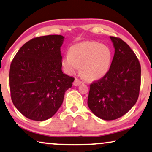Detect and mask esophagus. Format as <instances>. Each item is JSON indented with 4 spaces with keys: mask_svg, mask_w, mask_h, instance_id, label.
<instances>
[{
    "mask_svg": "<svg viewBox=\"0 0 152 152\" xmlns=\"http://www.w3.org/2000/svg\"><path fill=\"white\" fill-rule=\"evenodd\" d=\"M82 83V82L80 81V80H79L78 79H77V78H75V80L74 82H73V85L74 86H79L80 84Z\"/></svg>",
    "mask_w": 152,
    "mask_h": 152,
    "instance_id": "obj_1",
    "label": "esophagus"
}]
</instances>
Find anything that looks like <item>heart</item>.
I'll use <instances>...</instances> for the list:
<instances>
[{
    "label": "heart",
    "instance_id": "obj_1",
    "mask_svg": "<svg viewBox=\"0 0 152 152\" xmlns=\"http://www.w3.org/2000/svg\"><path fill=\"white\" fill-rule=\"evenodd\" d=\"M112 52L106 45L85 42L73 45L69 53L62 58V65L69 75L75 74L80 67L82 76L89 80L102 79L110 70Z\"/></svg>",
    "mask_w": 152,
    "mask_h": 152
}]
</instances>
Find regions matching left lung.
Returning <instances> with one entry per match:
<instances>
[{"instance_id": "left-lung-1", "label": "left lung", "mask_w": 152, "mask_h": 152, "mask_svg": "<svg viewBox=\"0 0 152 152\" xmlns=\"http://www.w3.org/2000/svg\"><path fill=\"white\" fill-rule=\"evenodd\" d=\"M115 53L110 70L90 85L87 104L95 115L113 121L127 113L139 96L141 67L130 46L119 38L110 37Z\"/></svg>"}]
</instances>
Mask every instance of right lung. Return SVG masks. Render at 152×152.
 <instances>
[{
	"instance_id": "add662e5",
	"label": "right lung",
	"mask_w": 152,
	"mask_h": 152,
	"mask_svg": "<svg viewBox=\"0 0 152 152\" xmlns=\"http://www.w3.org/2000/svg\"><path fill=\"white\" fill-rule=\"evenodd\" d=\"M64 39L61 35L32 39L20 48L11 63V99L27 118L43 121L51 118L72 87L75 79L62 71Z\"/></svg>"
}]
</instances>
